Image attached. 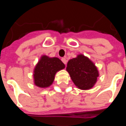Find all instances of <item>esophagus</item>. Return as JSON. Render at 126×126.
<instances>
[{
	"instance_id": "obj_1",
	"label": "esophagus",
	"mask_w": 126,
	"mask_h": 126,
	"mask_svg": "<svg viewBox=\"0 0 126 126\" xmlns=\"http://www.w3.org/2000/svg\"><path fill=\"white\" fill-rule=\"evenodd\" d=\"M61 61H63V63H64L65 65H67V59H66V58H65V57H63V58H61Z\"/></svg>"
}]
</instances>
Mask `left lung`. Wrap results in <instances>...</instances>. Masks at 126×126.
<instances>
[{"label":"left lung","mask_w":126,"mask_h":126,"mask_svg":"<svg viewBox=\"0 0 126 126\" xmlns=\"http://www.w3.org/2000/svg\"><path fill=\"white\" fill-rule=\"evenodd\" d=\"M66 70L77 88L82 90L92 89L99 76L95 63L81 53L69 60Z\"/></svg>","instance_id":"1"}]
</instances>
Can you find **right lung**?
Masks as SVG:
<instances>
[{"label": "right lung", "mask_w": 126, "mask_h": 126, "mask_svg": "<svg viewBox=\"0 0 126 126\" xmlns=\"http://www.w3.org/2000/svg\"><path fill=\"white\" fill-rule=\"evenodd\" d=\"M65 67V64L59 58L42 55L34 68V84L38 88H48L53 84L55 74Z\"/></svg>", "instance_id": "right-lung-1"}]
</instances>
